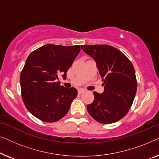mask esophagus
I'll return each instance as SVG.
<instances>
[{"label": "esophagus", "instance_id": "obj_1", "mask_svg": "<svg viewBox=\"0 0 159 159\" xmlns=\"http://www.w3.org/2000/svg\"><path fill=\"white\" fill-rule=\"evenodd\" d=\"M84 92H85V90H84V89L80 88V89H79V90H78V93H79V94H81V93H84Z\"/></svg>", "mask_w": 159, "mask_h": 159}]
</instances>
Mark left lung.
Returning <instances> with one entry per match:
<instances>
[{"mask_svg": "<svg viewBox=\"0 0 159 159\" xmlns=\"http://www.w3.org/2000/svg\"><path fill=\"white\" fill-rule=\"evenodd\" d=\"M82 51L96 63L104 92H94L87 106L89 114L102 124L116 122L129 110L137 91L135 71L131 61L116 48L107 45H82Z\"/></svg>", "mask_w": 159, "mask_h": 159, "instance_id": "left-lung-1", "label": "left lung"}]
</instances>
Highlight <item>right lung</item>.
I'll list each match as a JSON object with an SVG mask.
<instances>
[{"instance_id":"right-lung-1","label":"right lung","mask_w":159,"mask_h":159,"mask_svg":"<svg viewBox=\"0 0 159 159\" xmlns=\"http://www.w3.org/2000/svg\"><path fill=\"white\" fill-rule=\"evenodd\" d=\"M80 51V45H45L30 54L21 72V97L27 110L40 120L54 122L68 113L77 95L75 88L60 85Z\"/></svg>"}]
</instances>
